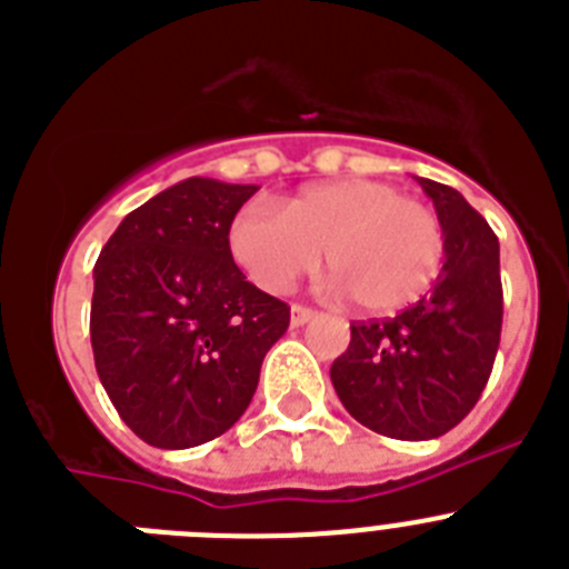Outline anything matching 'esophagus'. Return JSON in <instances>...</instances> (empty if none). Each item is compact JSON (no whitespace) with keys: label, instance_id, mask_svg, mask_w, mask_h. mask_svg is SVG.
I'll return each mask as SVG.
<instances>
[{"label":"esophagus","instance_id":"1","mask_svg":"<svg viewBox=\"0 0 569 569\" xmlns=\"http://www.w3.org/2000/svg\"><path fill=\"white\" fill-rule=\"evenodd\" d=\"M313 316L316 310L305 308V305H293V308H290V325H293V328H305Z\"/></svg>","mask_w":569,"mask_h":569}]
</instances>
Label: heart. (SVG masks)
Here are the masks:
<instances>
[{
	"instance_id": "1",
	"label": "heart",
	"mask_w": 569,
	"mask_h": 569,
	"mask_svg": "<svg viewBox=\"0 0 569 569\" xmlns=\"http://www.w3.org/2000/svg\"><path fill=\"white\" fill-rule=\"evenodd\" d=\"M228 244L236 264L268 293H288L325 250L330 288L370 316L416 305L445 261L439 216L373 179L310 184L284 213L264 202L244 204L230 222Z\"/></svg>"
}]
</instances>
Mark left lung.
<instances>
[{"instance_id": "obj_1", "label": "left lung", "mask_w": 569, "mask_h": 569, "mask_svg": "<svg viewBox=\"0 0 569 569\" xmlns=\"http://www.w3.org/2000/svg\"><path fill=\"white\" fill-rule=\"evenodd\" d=\"M445 230L433 290L393 319L356 321L330 367L341 405L373 433L439 439L470 413L501 339L499 239L459 190L416 176Z\"/></svg>"}]
</instances>
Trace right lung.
Returning <instances> with one entry per match:
<instances>
[{
  "label": "right lung",
  "instance_id": "obj_1",
  "mask_svg": "<svg viewBox=\"0 0 569 569\" xmlns=\"http://www.w3.org/2000/svg\"><path fill=\"white\" fill-rule=\"evenodd\" d=\"M256 190L190 176L124 216L99 253L93 361L148 445L184 450L230 430L288 330V305L250 284L230 256V222Z\"/></svg>",
  "mask_w": 569,
  "mask_h": 569
}]
</instances>
